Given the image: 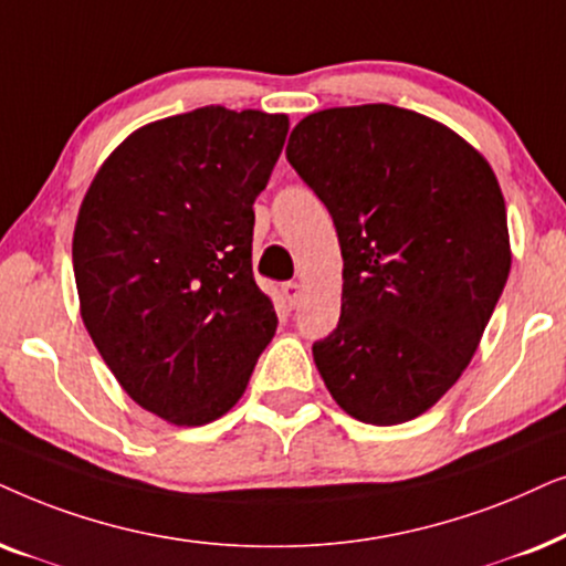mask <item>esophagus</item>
Segmentation results:
<instances>
[{
    "label": "esophagus",
    "mask_w": 566,
    "mask_h": 566,
    "mask_svg": "<svg viewBox=\"0 0 566 566\" xmlns=\"http://www.w3.org/2000/svg\"><path fill=\"white\" fill-rule=\"evenodd\" d=\"M282 295H284V300H287L292 307H295L300 303V295H303V284H300V282L282 284Z\"/></svg>",
    "instance_id": "esophagus-1"
}]
</instances>
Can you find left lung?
<instances>
[{
	"instance_id": "8db88e82",
	"label": "left lung",
	"mask_w": 566,
	"mask_h": 566,
	"mask_svg": "<svg viewBox=\"0 0 566 566\" xmlns=\"http://www.w3.org/2000/svg\"><path fill=\"white\" fill-rule=\"evenodd\" d=\"M287 160L344 259L338 326L313 344L323 382L367 424L419 417L461 378L507 282L494 170L448 126L386 103L311 113Z\"/></svg>"
}]
</instances>
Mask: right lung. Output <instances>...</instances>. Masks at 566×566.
<instances>
[{"mask_svg": "<svg viewBox=\"0 0 566 566\" xmlns=\"http://www.w3.org/2000/svg\"><path fill=\"white\" fill-rule=\"evenodd\" d=\"M282 113L207 105L142 126L97 170L72 240L90 338L142 409L178 427L228 413L276 331L253 279V201Z\"/></svg>", "mask_w": 566, "mask_h": 566, "instance_id": "1", "label": "right lung"}]
</instances>
